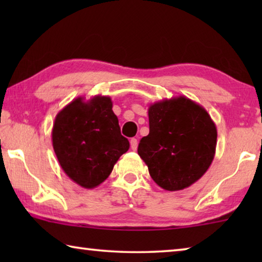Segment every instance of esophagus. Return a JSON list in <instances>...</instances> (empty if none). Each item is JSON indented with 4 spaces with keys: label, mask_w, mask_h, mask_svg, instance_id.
I'll return each mask as SVG.
<instances>
[{
    "label": "esophagus",
    "mask_w": 262,
    "mask_h": 262,
    "mask_svg": "<svg viewBox=\"0 0 262 262\" xmlns=\"http://www.w3.org/2000/svg\"><path fill=\"white\" fill-rule=\"evenodd\" d=\"M137 144H139V142H137L136 139H132L130 140V148H132V150H136L137 149Z\"/></svg>",
    "instance_id": "esophagus-1"
}]
</instances>
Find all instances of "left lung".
<instances>
[{
    "label": "left lung",
    "instance_id": "8db88e82",
    "mask_svg": "<svg viewBox=\"0 0 262 262\" xmlns=\"http://www.w3.org/2000/svg\"><path fill=\"white\" fill-rule=\"evenodd\" d=\"M149 134L137 154L165 190L189 187L206 173L216 151L217 129L200 104L185 96L149 106Z\"/></svg>",
    "mask_w": 262,
    "mask_h": 262
}]
</instances>
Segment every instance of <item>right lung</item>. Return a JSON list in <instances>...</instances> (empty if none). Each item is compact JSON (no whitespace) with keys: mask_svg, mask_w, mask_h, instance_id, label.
I'll list each match as a JSON object with an SVG mask.
<instances>
[{"mask_svg":"<svg viewBox=\"0 0 262 262\" xmlns=\"http://www.w3.org/2000/svg\"><path fill=\"white\" fill-rule=\"evenodd\" d=\"M108 96L78 97L56 114L52 142L62 170L74 183L91 189L108 178L129 149L120 133Z\"/></svg>","mask_w":262,"mask_h":262,"instance_id":"obj_1","label":"right lung"}]
</instances>
